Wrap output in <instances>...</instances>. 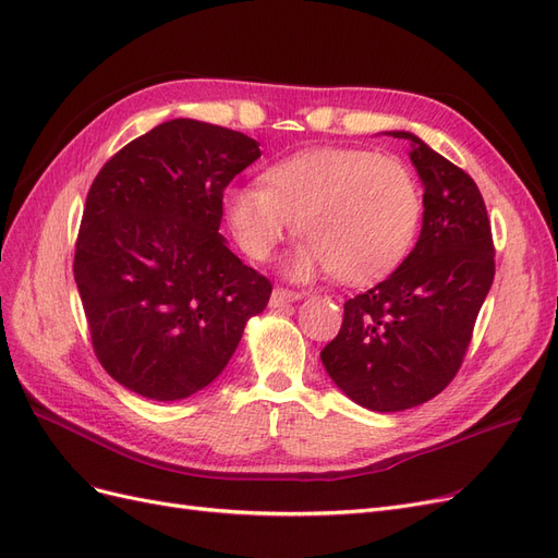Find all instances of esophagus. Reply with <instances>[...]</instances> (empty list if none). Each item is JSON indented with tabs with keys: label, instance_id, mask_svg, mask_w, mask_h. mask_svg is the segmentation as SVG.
<instances>
[{
	"label": "esophagus",
	"instance_id": "esophagus-1",
	"mask_svg": "<svg viewBox=\"0 0 558 558\" xmlns=\"http://www.w3.org/2000/svg\"><path fill=\"white\" fill-rule=\"evenodd\" d=\"M302 298V293L289 291V289H275L272 295H269V307H283V305H291V302H298Z\"/></svg>",
	"mask_w": 558,
	"mask_h": 558
}]
</instances>
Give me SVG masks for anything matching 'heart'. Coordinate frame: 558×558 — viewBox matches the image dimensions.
Returning a JSON list of instances; mask_svg holds the SVG:
<instances>
[{
    "instance_id": "b5f03b06",
    "label": "heart",
    "mask_w": 558,
    "mask_h": 558,
    "mask_svg": "<svg viewBox=\"0 0 558 558\" xmlns=\"http://www.w3.org/2000/svg\"><path fill=\"white\" fill-rule=\"evenodd\" d=\"M223 211L232 238L251 260L272 256L298 221L307 242L289 263V277L337 272L347 283H369L410 253L424 199L414 172L400 158L320 146L269 165L263 185H230Z\"/></svg>"
}]
</instances>
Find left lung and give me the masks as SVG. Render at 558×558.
I'll return each instance as SVG.
<instances>
[{
  "mask_svg": "<svg viewBox=\"0 0 558 558\" xmlns=\"http://www.w3.org/2000/svg\"><path fill=\"white\" fill-rule=\"evenodd\" d=\"M410 160L424 183V221L410 256L375 289L344 302L320 351L340 391L373 412H402L445 391L459 373L494 283V240L477 183L412 132Z\"/></svg>",
  "mask_w": 558,
  "mask_h": 558,
  "instance_id": "left-lung-1",
  "label": "left lung"
}]
</instances>
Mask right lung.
Instances as JSON below:
<instances>
[{
  "instance_id": "1",
  "label": "right lung",
  "mask_w": 558,
  "mask_h": 558,
  "mask_svg": "<svg viewBox=\"0 0 558 558\" xmlns=\"http://www.w3.org/2000/svg\"><path fill=\"white\" fill-rule=\"evenodd\" d=\"M260 144L174 118L142 134L95 177L74 279L93 349L130 391L170 402L223 373L272 283L228 248L223 191Z\"/></svg>"
}]
</instances>
